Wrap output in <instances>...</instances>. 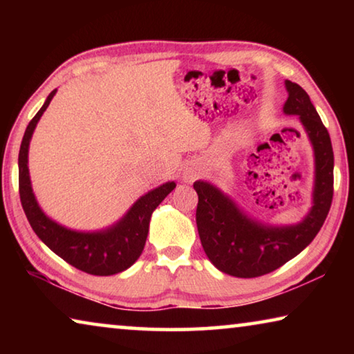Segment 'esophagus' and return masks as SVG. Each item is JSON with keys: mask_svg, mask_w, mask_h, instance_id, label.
Here are the masks:
<instances>
[{"mask_svg": "<svg viewBox=\"0 0 354 354\" xmlns=\"http://www.w3.org/2000/svg\"><path fill=\"white\" fill-rule=\"evenodd\" d=\"M194 178H195L194 173H185V179H194Z\"/></svg>", "mask_w": 354, "mask_h": 354, "instance_id": "esophagus-1", "label": "esophagus"}]
</instances>
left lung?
Masks as SVG:
<instances>
[{
    "label": "left lung",
    "mask_w": 354,
    "mask_h": 354,
    "mask_svg": "<svg viewBox=\"0 0 354 354\" xmlns=\"http://www.w3.org/2000/svg\"><path fill=\"white\" fill-rule=\"evenodd\" d=\"M286 113L298 115L315 151L314 206L301 223L287 227L263 226L239 211L214 185L196 181V226L200 241L220 272L237 278H256L277 270L314 241L325 223L334 194V153L329 133L309 95L297 82L286 81Z\"/></svg>",
    "instance_id": "obj_1"
}]
</instances>
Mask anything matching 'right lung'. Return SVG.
Segmentation results:
<instances>
[{
  "mask_svg": "<svg viewBox=\"0 0 354 354\" xmlns=\"http://www.w3.org/2000/svg\"><path fill=\"white\" fill-rule=\"evenodd\" d=\"M55 93L56 91H53L48 95L45 104L29 122L21 140L19 154V192L23 211L40 241L51 251H55L59 257H62L65 262H68L77 270L95 274V277H109V274L127 270L139 259L147 242L151 214L165 196L176 187V184L167 183L148 192L147 195L136 201V205L129 209L122 221L103 232L70 231L48 218L40 211L31 189L28 171V148L35 124L55 97Z\"/></svg>",
  "mask_w": 354,
  "mask_h": 354,
  "instance_id": "1",
  "label": "right lung"
}]
</instances>
